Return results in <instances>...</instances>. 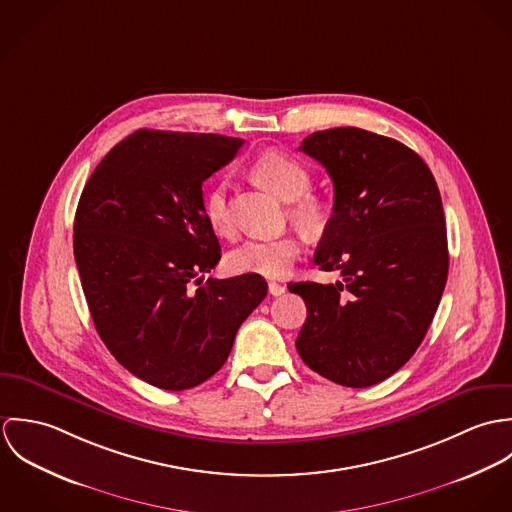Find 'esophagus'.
<instances>
[{
  "label": "esophagus",
  "mask_w": 512,
  "mask_h": 512,
  "mask_svg": "<svg viewBox=\"0 0 512 512\" xmlns=\"http://www.w3.org/2000/svg\"><path fill=\"white\" fill-rule=\"evenodd\" d=\"M268 292H270V295L278 297V295L286 293V286H282V284H276V282H270V284H268Z\"/></svg>",
  "instance_id": "34e87169"
}]
</instances>
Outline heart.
<instances>
[{"label": "heart", "instance_id": "obj_1", "mask_svg": "<svg viewBox=\"0 0 512 512\" xmlns=\"http://www.w3.org/2000/svg\"><path fill=\"white\" fill-rule=\"evenodd\" d=\"M252 177L290 203L288 213L303 230L319 232L333 215V205L323 193L311 191L309 169L292 155L282 151H264L250 165ZM203 213L209 226L226 236L232 232V215L228 207L226 185L209 189L203 201ZM301 254V240L295 234L278 238H248L228 252V268L238 274H256L264 278H284Z\"/></svg>", "mask_w": 512, "mask_h": 512}]
</instances>
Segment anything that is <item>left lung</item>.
<instances>
[{
  "label": "left lung",
  "mask_w": 512,
  "mask_h": 512,
  "mask_svg": "<svg viewBox=\"0 0 512 512\" xmlns=\"http://www.w3.org/2000/svg\"><path fill=\"white\" fill-rule=\"evenodd\" d=\"M333 179V215L315 264L343 282H297L307 319L295 347L351 388L382 382L424 341L447 282L438 183L410 147L361 128L313 132L299 147Z\"/></svg>",
  "instance_id": "left-lung-1"
}]
</instances>
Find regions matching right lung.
Instances as JSON below:
<instances>
[{
    "label": "right lung",
    "instance_id": "obj_1",
    "mask_svg": "<svg viewBox=\"0 0 512 512\" xmlns=\"http://www.w3.org/2000/svg\"><path fill=\"white\" fill-rule=\"evenodd\" d=\"M242 144L138 130L82 189L74 260L94 327L114 359L151 386L177 392L211 378L268 293L256 274L203 282L220 260L203 183Z\"/></svg>",
    "mask_w": 512,
    "mask_h": 512
}]
</instances>
